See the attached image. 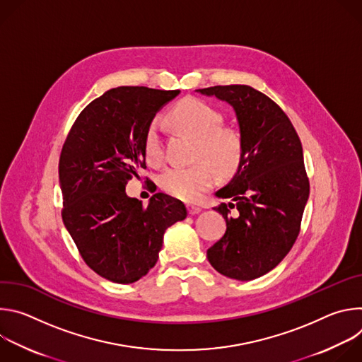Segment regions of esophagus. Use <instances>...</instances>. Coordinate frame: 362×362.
<instances>
[{
	"mask_svg": "<svg viewBox=\"0 0 362 362\" xmlns=\"http://www.w3.org/2000/svg\"><path fill=\"white\" fill-rule=\"evenodd\" d=\"M187 212H189V215H197V214H200L202 212V208L200 206H196V204H187Z\"/></svg>",
	"mask_w": 362,
	"mask_h": 362,
	"instance_id": "34e87169",
	"label": "esophagus"
}]
</instances>
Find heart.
<instances>
[{"label":"heart","instance_id":"b5f03b06","mask_svg":"<svg viewBox=\"0 0 362 362\" xmlns=\"http://www.w3.org/2000/svg\"><path fill=\"white\" fill-rule=\"evenodd\" d=\"M169 122L180 132L196 139L192 166H172L160 176L162 189L183 202H196L215 182V170L228 175L235 170L240 159L239 136L222 127V115L206 103L186 98L170 112ZM144 154L148 163L163 162V143L159 124L153 122L144 137Z\"/></svg>","mask_w":362,"mask_h":362}]
</instances>
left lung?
Instances as JSON below:
<instances>
[{"mask_svg": "<svg viewBox=\"0 0 362 362\" xmlns=\"http://www.w3.org/2000/svg\"><path fill=\"white\" fill-rule=\"evenodd\" d=\"M232 106L240 134V159L230 182L216 192L230 199L215 208L226 232L208 249L222 275L252 281L272 271L293 246L309 197L300 140L281 107L249 86L199 88ZM230 209H236L230 217Z\"/></svg>", "mask_w": 362, "mask_h": 362, "instance_id": "1", "label": "left lung"}]
</instances>
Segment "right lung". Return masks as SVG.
<instances>
[{
  "label": "right lung",
  "instance_id": "add662e5",
  "mask_svg": "<svg viewBox=\"0 0 362 362\" xmlns=\"http://www.w3.org/2000/svg\"><path fill=\"white\" fill-rule=\"evenodd\" d=\"M180 90L122 86L80 113L63 146L59 179L63 222L84 262L116 284H133L159 259L169 226L187 216L165 193L143 208L126 183L146 169L144 137L156 113Z\"/></svg>",
  "mask_w": 362,
  "mask_h": 362
}]
</instances>
